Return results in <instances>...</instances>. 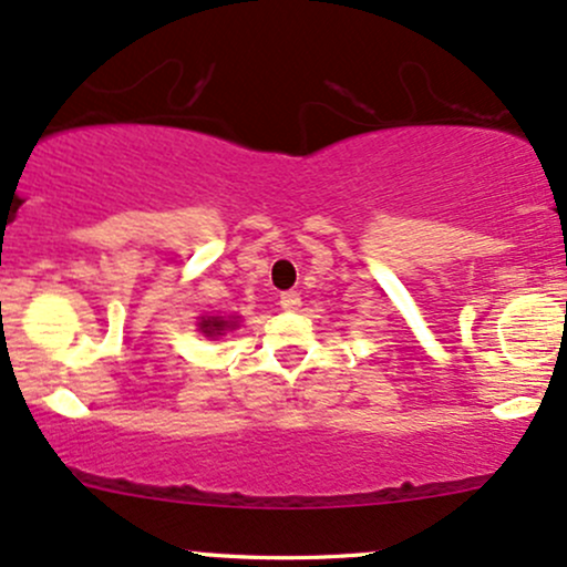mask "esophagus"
<instances>
[{
	"mask_svg": "<svg viewBox=\"0 0 567 567\" xmlns=\"http://www.w3.org/2000/svg\"><path fill=\"white\" fill-rule=\"evenodd\" d=\"M279 303H282L285 311H298V306H301V296H298L296 290H285L282 296H279Z\"/></svg>",
	"mask_w": 567,
	"mask_h": 567,
	"instance_id": "obj_1",
	"label": "esophagus"
}]
</instances>
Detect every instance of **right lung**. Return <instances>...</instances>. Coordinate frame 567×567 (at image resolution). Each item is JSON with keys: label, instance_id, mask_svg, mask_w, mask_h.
Wrapping results in <instances>:
<instances>
[{"label": "right lung", "instance_id": "add662e5", "mask_svg": "<svg viewBox=\"0 0 567 567\" xmlns=\"http://www.w3.org/2000/svg\"><path fill=\"white\" fill-rule=\"evenodd\" d=\"M234 328V322L229 320H220V317H202L199 322V330L205 336H224V330Z\"/></svg>", "mask_w": 567, "mask_h": 567}]
</instances>
